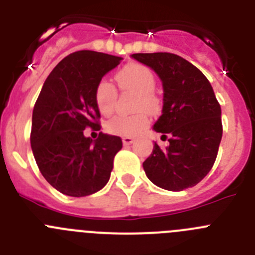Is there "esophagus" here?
<instances>
[{
	"label": "esophagus",
	"instance_id": "1",
	"mask_svg": "<svg viewBox=\"0 0 255 255\" xmlns=\"http://www.w3.org/2000/svg\"><path fill=\"white\" fill-rule=\"evenodd\" d=\"M135 139L132 138V136H124L123 138V143L124 145H130L131 143H134Z\"/></svg>",
	"mask_w": 255,
	"mask_h": 255
}]
</instances>
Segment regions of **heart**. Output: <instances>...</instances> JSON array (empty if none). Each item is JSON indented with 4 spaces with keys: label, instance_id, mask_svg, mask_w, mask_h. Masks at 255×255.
<instances>
[{
    "label": "heart",
    "instance_id": "obj_1",
    "mask_svg": "<svg viewBox=\"0 0 255 255\" xmlns=\"http://www.w3.org/2000/svg\"><path fill=\"white\" fill-rule=\"evenodd\" d=\"M116 82L121 91L131 92L136 94L135 110L140 111L132 116H116L106 124V130L110 134L121 136H132L143 131L149 124V117L143 109L155 114L159 110L161 101L154 93L155 78L149 67L140 64H129L116 74ZM97 107L105 116L114 112L117 92L114 85L107 80H101L96 88Z\"/></svg>",
    "mask_w": 255,
    "mask_h": 255
}]
</instances>
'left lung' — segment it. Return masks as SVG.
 Segmentation results:
<instances>
[{"mask_svg":"<svg viewBox=\"0 0 255 255\" xmlns=\"http://www.w3.org/2000/svg\"><path fill=\"white\" fill-rule=\"evenodd\" d=\"M153 69L163 85V108L153 129L168 138L154 143L143 162L148 179L162 189L180 191L195 186L213 167L222 138L221 106L211 83L198 67L168 52L134 53Z\"/></svg>","mask_w":255,"mask_h":255,"instance_id":"obj_1","label":"left lung"}]
</instances>
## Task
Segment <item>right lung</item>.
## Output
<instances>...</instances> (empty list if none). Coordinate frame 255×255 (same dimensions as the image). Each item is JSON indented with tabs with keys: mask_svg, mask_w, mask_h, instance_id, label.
<instances>
[{
	"mask_svg": "<svg viewBox=\"0 0 255 255\" xmlns=\"http://www.w3.org/2000/svg\"><path fill=\"white\" fill-rule=\"evenodd\" d=\"M121 60L101 52H74L56 65L38 96L31 150L44 179L62 194L87 197L110 180L123 140L100 132L93 141L84 130H101L96 88Z\"/></svg>",
	"mask_w": 255,
	"mask_h": 255,
	"instance_id": "obj_1",
	"label": "right lung"
}]
</instances>
